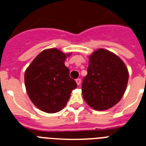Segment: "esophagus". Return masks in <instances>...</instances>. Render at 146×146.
<instances>
[{"instance_id":"esophagus-1","label":"esophagus","mask_w":146,"mask_h":146,"mask_svg":"<svg viewBox=\"0 0 146 146\" xmlns=\"http://www.w3.org/2000/svg\"><path fill=\"white\" fill-rule=\"evenodd\" d=\"M75 81H76V82H77V84L78 85V86H79V85L81 83V79H80V78H77V79H76Z\"/></svg>"}]
</instances>
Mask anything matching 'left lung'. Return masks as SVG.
<instances>
[{"label":"left lung","mask_w":146,"mask_h":146,"mask_svg":"<svg viewBox=\"0 0 146 146\" xmlns=\"http://www.w3.org/2000/svg\"><path fill=\"white\" fill-rule=\"evenodd\" d=\"M88 74L82 83L83 99L96 110H105L116 104L126 91L128 69L113 52L99 49L89 56Z\"/></svg>","instance_id":"1"}]
</instances>
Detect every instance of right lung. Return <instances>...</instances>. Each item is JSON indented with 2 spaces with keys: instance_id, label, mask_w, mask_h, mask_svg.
Here are the masks:
<instances>
[{
  "instance_id": "right-lung-1",
  "label": "right lung",
  "mask_w": 146,
  "mask_h": 146,
  "mask_svg": "<svg viewBox=\"0 0 146 146\" xmlns=\"http://www.w3.org/2000/svg\"><path fill=\"white\" fill-rule=\"evenodd\" d=\"M69 55L56 48L43 50L25 71L28 96L35 106L45 113L60 111L70 98L72 90L77 87L64 64Z\"/></svg>"
}]
</instances>
